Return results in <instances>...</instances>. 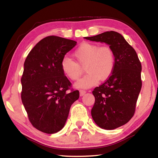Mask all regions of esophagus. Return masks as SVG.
I'll return each mask as SVG.
<instances>
[{"label":"esophagus","mask_w":158,"mask_h":158,"mask_svg":"<svg viewBox=\"0 0 158 158\" xmlns=\"http://www.w3.org/2000/svg\"><path fill=\"white\" fill-rule=\"evenodd\" d=\"M79 93H80V96H82L85 94L86 93V91L85 90H83V89H81L79 90Z\"/></svg>","instance_id":"esophagus-1"}]
</instances>
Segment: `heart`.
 Wrapping results in <instances>:
<instances>
[{"label": "heart", "instance_id": "obj_1", "mask_svg": "<svg viewBox=\"0 0 158 158\" xmlns=\"http://www.w3.org/2000/svg\"><path fill=\"white\" fill-rule=\"evenodd\" d=\"M73 56L76 62L65 57L61 62V69L67 78L76 81L85 67L87 73L75 83L77 88H88L95 85L99 79L106 80L115 68V52L108 45L83 43L74 52Z\"/></svg>", "mask_w": 158, "mask_h": 158}]
</instances>
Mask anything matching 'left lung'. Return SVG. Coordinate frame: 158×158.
<instances>
[{"label":"left lung","instance_id":"1","mask_svg":"<svg viewBox=\"0 0 158 158\" xmlns=\"http://www.w3.org/2000/svg\"><path fill=\"white\" fill-rule=\"evenodd\" d=\"M85 39L105 43L115 52L112 74L92 92L95 102L91 113L101 128L115 129L128 122L135 115L142 87L141 63L135 49L118 32L107 31Z\"/></svg>","mask_w":158,"mask_h":158}]
</instances>
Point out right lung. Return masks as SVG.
Listing matches in <instances>:
<instances>
[{
    "label": "right lung",
    "instance_id": "right-lung-1",
    "mask_svg": "<svg viewBox=\"0 0 158 158\" xmlns=\"http://www.w3.org/2000/svg\"><path fill=\"white\" fill-rule=\"evenodd\" d=\"M77 42L48 36L32 48L24 62L21 82L22 101L33 127L47 134L64 126L78 90L63 73L61 62Z\"/></svg>",
    "mask_w": 158,
    "mask_h": 158
}]
</instances>
